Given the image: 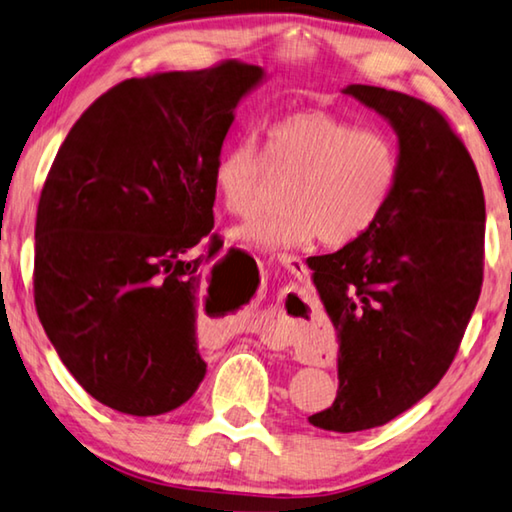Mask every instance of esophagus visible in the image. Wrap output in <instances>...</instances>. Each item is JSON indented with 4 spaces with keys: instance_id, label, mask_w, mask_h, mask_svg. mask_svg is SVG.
I'll return each instance as SVG.
<instances>
[{
    "instance_id": "34e87169",
    "label": "esophagus",
    "mask_w": 512,
    "mask_h": 512,
    "mask_svg": "<svg viewBox=\"0 0 512 512\" xmlns=\"http://www.w3.org/2000/svg\"><path fill=\"white\" fill-rule=\"evenodd\" d=\"M278 262L282 264V266H287V269L294 273V275H298V278H303V275L307 273V266H305V262L303 259H300L298 255H289V253H280L278 255Z\"/></svg>"
}]
</instances>
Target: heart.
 <instances>
[{
  "instance_id": "1",
  "label": "heart",
  "mask_w": 512,
  "mask_h": 512,
  "mask_svg": "<svg viewBox=\"0 0 512 512\" xmlns=\"http://www.w3.org/2000/svg\"><path fill=\"white\" fill-rule=\"evenodd\" d=\"M399 177V148L383 129L307 109L266 125L262 150L250 141L225 148L212 182L232 216L257 212L273 180L289 182L282 196L287 207L237 227V239L285 248L319 237L323 246L344 248L383 218Z\"/></svg>"
}]
</instances>
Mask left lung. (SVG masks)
Here are the masks:
<instances>
[{
    "mask_svg": "<svg viewBox=\"0 0 512 512\" xmlns=\"http://www.w3.org/2000/svg\"><path fill=\"white\" fill-rule=\"evenodd\" d=\"M344 93L392 123L401 157L376 227L310 262L339 337L337 399L310 424L355 433L412 408L456 358L483 285L485 198L472 154L440 109L378 86Z\"/></svg>",
    "mask_w": 512,
    "mask_h": 512,
    "instance_id": "obj_1",
    "label": "left lung"
}]
</instances>
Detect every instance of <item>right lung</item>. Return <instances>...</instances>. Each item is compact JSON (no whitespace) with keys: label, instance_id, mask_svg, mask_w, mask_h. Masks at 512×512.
<instances>
[{"label":"right lung","instance_id":"right-lung-1","mask_svg":"<svg viewBox=\"0 0 512 512\" xmlns=\"http://www.w3.org/2000/svg\"><path fill=\"white\" fill-rule=\"evenodd\" d=\"M262 75L227 59L125 79L56 152L36 212L34 303L61 362L113 410L164 415L205 378L196 307L218 237L212 173Z\"/></svg>","mask_w":512,"mask_h":512}]
</instances>
